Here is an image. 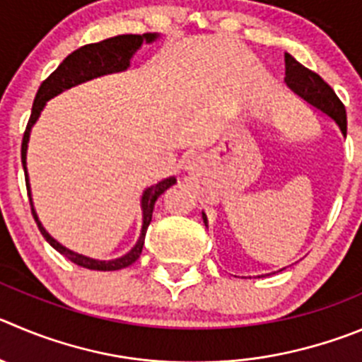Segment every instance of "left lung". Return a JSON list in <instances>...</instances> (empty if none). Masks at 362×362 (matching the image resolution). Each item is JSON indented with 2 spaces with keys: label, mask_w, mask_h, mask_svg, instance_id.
<instances>
[{
  "label": "left lung",
  "mask_w": 362,
  "mask_h": 362,
  "mask_svg": "<svg viewBox=\"0 0 362 362\" xmlns=\"http://www.w3.org/2000/svg\"><path fill=\"white\" fill-rule=\"evenodd\" d=\"M284 60H286V83H288L300 98H303V100L309 101L310 105H314V107H318L320 110H323L327 116L332 117L337 123V127L341 128L343 135H346V110H344V105L341 103L339 98L336 96L332 87H330L318 73L307 69V67L302 66L298 60L293 59L289 53L284 55ZM204 223L205 227H207V218H205V214Z\"/></svg>",
  "instance_id": "left-lung-1"
}]
</instances>
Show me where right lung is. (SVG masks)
<instances>
[{
    "mask_svg": "<svg viewBox=\"0 0 362 362\" xmlns=\"http://www.w3.org/2000/svg\"><path fill=\"white\" fill-rule=\"evenodd\" d=\"M157 39L155 33H143V35H117L110 37V39H105L101 42L94 44H86L82 48H78L76 52H73L71 55H67L62 60L59 67L49 74L48 78L40 83L39 90L35 94V100H33L32 114H30L28 124H26L25 135H23V144H21V162L23 168H25V178H26V191H28L30 198V207H32V214L35 218L37 227H39L40 234L44 235V239L64 255V257L69 259L74 264L82 266L87 269H98V272H114V269L127 268V266L134 264L137 259H139L141 252H143L144 246V235H146L148 225L151 221V214H153V207L157 198L160 197L162 192H165L171 185L175 184V178H168V180L160 182V184L153 185V187L146 189L143 194V232H141V238L137 241V245L132 248L130 253H127L124 257L116 259V261H94V259L83 257L78 253L71 252V250L64 248L62 245L55 241L48 232L44 230L42 225L37 219L35 211H33L32 197H30V185H28V175H26V148H28V137L30 130H32V124L35 123V119L39 117L40 110H42L46 100H49L52 96L59 94L60 90L69 89V87L76 86L80 82H86V80L94 78V76H100V74L112 73V71H123L130 66V59L143 42H151V40Z\"/></svg>",
    "mask_w": 362,
    "mask_h": 362,
    "instance_id": "right-lung-1",
    "label": "right lung"
}]
</instances>
